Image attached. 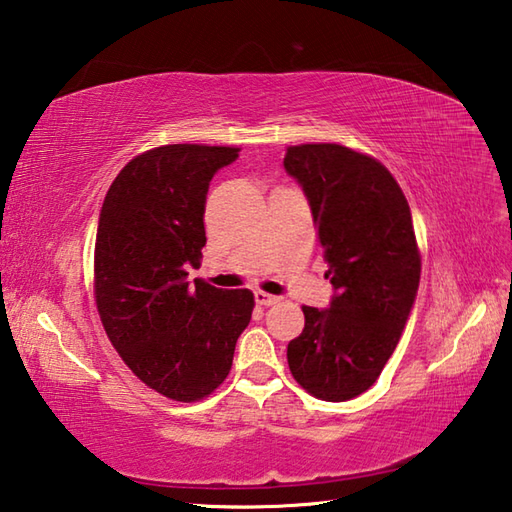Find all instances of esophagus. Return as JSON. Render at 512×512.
Segmentation results:
<instances>
[{
    "label": "esophagus",
    "instance_id": "esophagus-1",
    "mask_svg": "<svg viewBox=\"0 0 512 512\" xmlns=\"http://www.w3.org/2000/svg\"><path fill=\"white\" fill-rule=\"evenodd\" d=\"M254 298H256L258 306H274V304L280 302L278 295H271V293H265V291H256Z\"/></svg>",
    "mask_w": 512,
    "mask_h": 512
}]
</instances>
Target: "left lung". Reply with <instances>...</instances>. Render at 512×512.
<instances>
[{
    "label": "left lung",
    "instance_id": "left-lung-1",
    "mask_svg": "<svg viewBox=\"0 0 512 512\" xmlns=\"http://www.w3.org/2000/svg\"><path fill=\"white\" fill-rule=\"evenodd\" d=\"M285 170L309 201L335 289L328 309L302 306L289 370L317 399H355L379 379L414 309L420 256L412 212L390 170L346 146H289Z\"/></svg>",
    "mask_w": 512,
    "mask_h": 512
}]
</instances>
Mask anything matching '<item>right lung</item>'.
<instances>
[{
  "mask_svg": "<svg viewBox=\"0 0 512 512\" xmlns=\"http://www.w3.org/2000/svg\"><path fill=\"white\" fill-rule=\"evenodd\" d=\"M232 146L168 144L124 166L102 201L94 289L102 326L135 377L173 401H199L225 381L254 293L186 280L206 245L212 177Z\"/></svg>",
  "mask_w": 512,
  "mask_h": 512,
  "instance_id": "1",
  "label": "right lung"
}]
</instances>
